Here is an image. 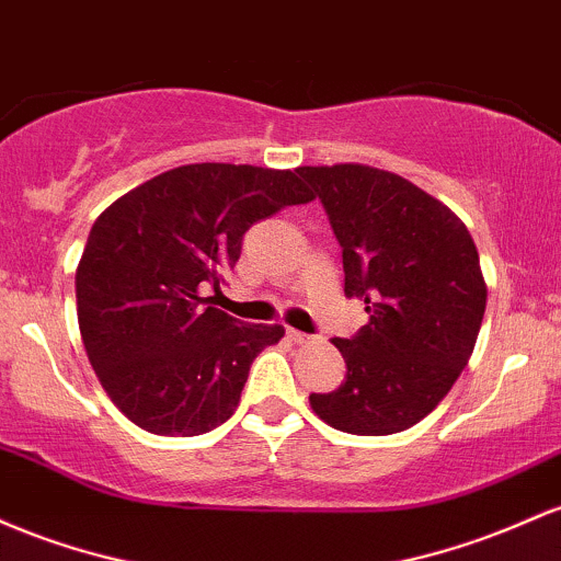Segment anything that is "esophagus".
<instances>
[{
  "mask_svg": "<svg viewBox=\"0 0 561 561\" xmlns=\"http://www.w3.org/2000/svg\"><path fill=\"white\" fill-rule=\"evenodd\" d=\"M288 333V339H291L294 344H305V342H310V333H305V331H297V329H288L286 331Z\"/></svg>",
  "mask_w": 561,
  "mask_h": 561,
  "instance_id": "1",
  "label": "esophagus"
}]
</instances>
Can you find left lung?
<instances>
[{"instance_id":"8db88e82","label":"left lung","mask_w":561,"mask_h":561,"mask_svg":"<svg viewBox=\"0 0 561 561\" xmlns=\"http://www.w3.org/2000/svg\"><path fill=\"white\" fill-rule=\"evenodd\" d=\"M342 247L344 294L370 314L333 339L347 376L310 394L333 430H411L450 392L480 333L488 288L467 225L413 182L363 163L299 167Z\"/></svg>"}]
</instances>
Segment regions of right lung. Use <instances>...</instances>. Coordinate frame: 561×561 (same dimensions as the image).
<instances>
[{
  "label": "right lung",
  "instance_id": "add662e5",
  "mask_svg": "<svg viewBox=\"0 0 561 561\" xmlns=\"http://www.w3.org/2000/svg\"><path fill=\"white\" fill-rule=\"evenodd\" d=\"M312 198L288 169L187 163L100 214L77 270L79 329L131 424L193 437L232 416L251 363L283 325L241 323L204 294L236 267L251 225Z\"/></svg>",
  "mask_w": 561,
  "mask_h": 561
}]
</instances>
